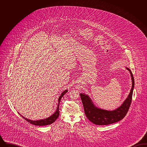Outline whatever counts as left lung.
I'll list each match as a JSON object with an SVG mask.
<instances>
[{"mask_svg": "<svg viewBox=\"0 0 147 147\" xmlns=\"http://www.w3.org/2000/svg\"><path fill=\"white\" fill-rule=\"evenodd\" d=\"M129 71L132 79V88L126 100L121 105L113 110H106L96 106L88 94L80 93V96L84 106V112L86 117L92 123L96 125H107L119 122L123 119L128 112L132 101L134 80L131 70L126 67Z\"/></svg>", "mask_w": 147, "mask_h": 147, "instance_id": "obj_1", "label": "left lung"}]
</instances>
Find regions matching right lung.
Masks as SVG:
<instances>
[{
    "mask_svg": "<svg viewBox=\"0 0 147 147\" xmlns=\"http://www.w3.org/2000/svg\"><path fill=\"white\" fill-rule=\"evenodd\" d=\"M68 91V90H65L62 92V94H61V95L59 96V97L58 98V103L57 105V107L56 109V111L54 112V113H53L51 116H50L49 117L46 118V119H39V120H31L30 119H26L24 117H23V116H22L20 113H19V114L22 116V118L25 119L26 121H27L29 123L34 125L36 126H46V125H51L52 123H53L57 118L59 117V103L61 101V100L62 98L63 97V95L67 93V92Z\"/></svg>",
    "mask_w": 147,
    "mask_h": 147,
    "instance_id": "right-lung-1",
    "label": "right lung"
}]
</instances>
